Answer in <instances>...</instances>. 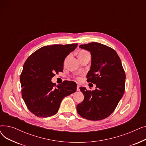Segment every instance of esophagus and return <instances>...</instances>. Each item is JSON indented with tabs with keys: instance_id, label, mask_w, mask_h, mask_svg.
<instances>
[{
	"instance_id": "esophagus-1",
	"label": "esophagus",
	"mask_w": 146,
	"mask_h": 146,
	"mask_svg": "<svg viewBox=\"0 0 146 146\" xmlns=\"http://www.w3.org/2000/svg\"><path fill=\"white\" fill-rule=\"evenodd\" d=\"M77 91H80V86L79 85L77 86Z\"/></svg>"
}]
</instances>
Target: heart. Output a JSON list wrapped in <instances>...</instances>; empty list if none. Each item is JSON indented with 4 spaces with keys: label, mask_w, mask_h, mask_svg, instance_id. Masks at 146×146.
<instances>
[{
    "label": "heart",
    "mask_w": 146,
    "mask_h": 146,
    "mask_svg": "<svg viewBox=\"0 0 146 146\" xmlns=\"http://www.w3.org/2000/svg\"><path fill=\"white\" fill-rule=\"evenodd\" d=\"M86 52V51H81L80 53H81V52Z\"/></svg>",
    "instance_id": "obj_1"
}]
</instances>
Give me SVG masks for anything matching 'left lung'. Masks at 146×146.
<instances>
[{"label": "left lung", "mask_w": 146, "mask_h": 146, "mask_svg": "<svg viewBox=\"0 0 146 146\" xmlns=\"http://www.w3.org/2000/svg\"><path fill=\"white\" fill-rule=\"evenodd\" d=\"M80 48L90 52L92 63L87 82L96 84L95 90L80 87L83 101L77 111L86 119L99 121L115 110L125 91V73L120 58L113 48L98 42L83 44Z\"/></svg>", "instance_id": "left-lung-1"}]
</instances>
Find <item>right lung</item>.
<instances>
[{
  "mask_svg": "<svg viewBox=\"0 0 146 146\" xmlns=\"http://www.w3.org/2000/svg\"><path fill=\"white\" fill-rule=\"evenodd\" d=\"M78 44H54L42 47L25 61L20 76L22 97L29 111L38 117L55 115L62 99L75 92L74 82L64 80L56 86L51 80L62 72L65 58Z\"/></svg>",
  "mask_w": 146,
  "mask_h": 146,
  "instance_id": "1",
  "label": "right lung"
}]
</instances>
